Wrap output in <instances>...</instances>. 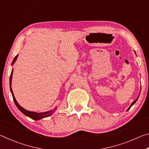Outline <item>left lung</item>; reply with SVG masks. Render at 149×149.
I'll return each instance as SVG.
<instances>
[{"label":"left lung","instance_id":"8db88e82","mask_svg":"<svg viewBox=\"0 0 149 149\" xmlns=\"http://www.w3.org/2000/svg\"><path fill=\"white\" fill-rule=\"evenodd\" d=\"M135 54H136V53H135ZM140 93H141V91H140ZM139 95H140V93H139ZM139 96H138V97L137 98V99H136L135 100H134V101H133V102L132 103V104H131V105H130V107L129 108H128V109L127 110V111H128V110H129L130 109V108H131V107H132V106H133V104H135V103L136 102H137V99H138V98H139Z\"/></svg>","mask_w":149,"mask_h":149}]
</instances>
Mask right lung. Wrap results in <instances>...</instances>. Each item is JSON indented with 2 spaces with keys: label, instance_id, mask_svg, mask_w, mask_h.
Here are the masks:
<instances>
[{
  "label": "right lung",
  "instance_id": "1",
  "mask_svg": "<svg viewBox=\"0 0 149 149\" xmlns=\"http://www.w3.org/2000/svg\"><path fill=\"white\" fill-rule=\"evenodd\" d=\"M17 56H18V54L16 55V56H15V58H14V60H13V61H12V65H13L14 64V62L16 61ZM13 71H14V70L12 69V72H11V75H10V91H11V93H12V97H13V100H14V101L15 104L16 105L17 108H18V109L20 111H21V112L23 113L24 115H26V116L29 117L30 118H31V119L34 120H39L42 119V118L49 117V116H51L52 114H53V112H55V110L57 109V107H55L54 109L50 110L49 111H47V112L38 113V112H31V111L27 110L25 109V108H24L23 107H22L21 106H20L18 104V103H17L16 99H15V97H14V95L13 91H12V87H11V85H12V74H13Z\"/></svg>",
  "mask_w": 149,
  "mask_h": 149
}]
</instances>
